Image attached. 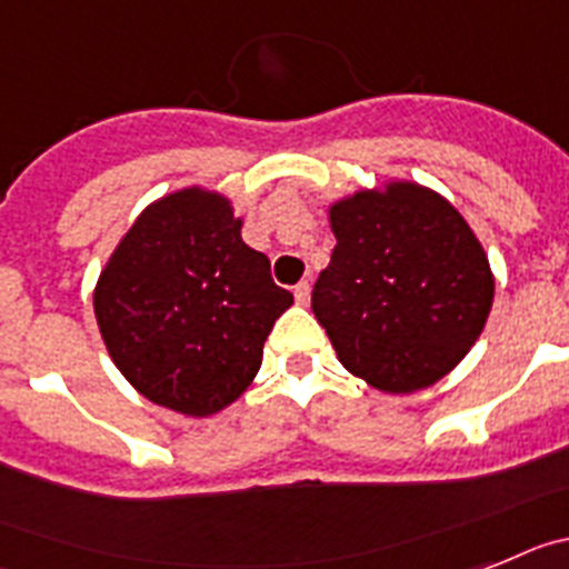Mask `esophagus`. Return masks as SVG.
Segmentation results:
<instances>
[{
	"label": "esophagus",
	"instance_id": "1",
	"mask_svg": "<svg viewBox=\"0 0 569 569\" xmlns=\"http://www.w3.org/2000/svg\"><path fill=\"white\" fill-rule=\"evenodd\" d=\"M309 298H312V286L306 283V280H300L298 286H295V300H298L300 306L309 303Z\"/></svg>",
	"mask_w": 569,
	"mask_h": 569
}]
</instances>
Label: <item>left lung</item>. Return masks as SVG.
I'll use <instances>...</instances> for the list:
<instances>
[{
	"instance_id": "8db88e82",
	"label": "left lung",
	"mask_w": 569,
	"mask_h": 569,
	"mask_svg": "<svg viewBox=\"0 0 569 569\" xmlns=\"http://www.w3.org/2000/svg\"><path fill=\"white\" fill-rule=\"evenodd\" d=\"M332 260L312 312L338 360L380 392L409 395L452 372L490 318L496 278L461 211L407 180L329 206Z\"/></svg>"
}]
</instances>
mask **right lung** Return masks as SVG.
Segmentation results:
<instances>
[{"instance_id": "obj_1", "label": "right lung", "mask_w": 569, "mask_h": 569, "mask_svg": "<svg viewBox=\"0 0 569 569\" xmlns=\"http://www.w3.org/2000/svg\"><path fill=\"white\" fill-rule=\"evenodd\" d=\"M240 229L229 197L180 189L137 217L97 280L108 355L157 407L209 418L234 403L271 326L295 303Z\"/></svg>"}]
</instances>
